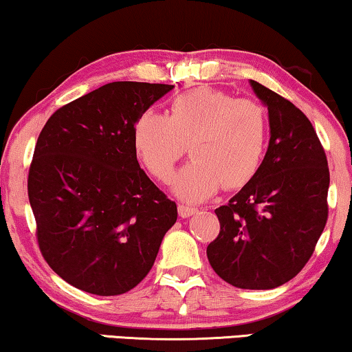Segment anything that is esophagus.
<instances>
[{
  "label": "esophagus",
  "mask_w": 352,
  "mask_h": 352,
  "mask_svg": "<svg viewBox=\"0 0 352 352\" xmlns=\"http://www.w3.org/2000/svg\"><path fill=\"white\" fill-rule=\"evenodd\" d=\"M177 211H179L181 218H189V216L197 213L195 206H187V205H177Z\"/></svg>",
  "instance_id": "1"
}]
</instances>
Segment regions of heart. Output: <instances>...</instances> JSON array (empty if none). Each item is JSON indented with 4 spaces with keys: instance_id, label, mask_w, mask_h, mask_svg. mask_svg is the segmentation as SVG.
<instances>
[{
    "instance_id": "heart-1",
    "label": "heart",
    "mask_w": 352,
    "mask_h": 352,
    "mask_svg": "<svg viewBox=\"0 0 352 352\" xmlns=\"http://www.w3.org/2000/svg\"><path fill=\"white\" fill-rule=\"evenodd\" d=\"M269 142V117L261 102L200 86L176 96L170 115L146 110L133 126L139 160L158 181H170L175 165L194 158L177 173L173 189L200 201L219 190L242 189L261 170Z\"/></svg>"
}]
</instances>
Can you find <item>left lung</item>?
<instances>
[{"instance_id": "left-lung-1", "label": "left lung", "mask_w": 352, "mask_h": 352, "mask_svg": "<svg viewBox=\"0 0 352 352\" xmlns=\"http://www.w3.org/2000/svg\"><path fill=\"white\" fill-rule=\"evenodd\" d=\"M252 86L267 105L269 147L254 179L214 210L221 229L206 256L230 285L269 290L292 280L314 253L329 218L330 171L306 115L258 81Z\"/></svg>"}]
</instances>
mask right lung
<instances>
[{"label":"right lung","mask_w":352,"mask_h":352,"mask_svg":"<svg viewBox=\"0 0 352 352\" xmlns=\"http://www.w3.org/2000/svg\"><path fill=\"white\" fill-rule=\"evenodd\" d=\"M173 85L113 81L62 105L38 136L28 170L36 242L57 276L115 296L155 263L177 208L139 166L136 118Z\"/></svg>","instance_id":"add662e5"}]
</instances>
